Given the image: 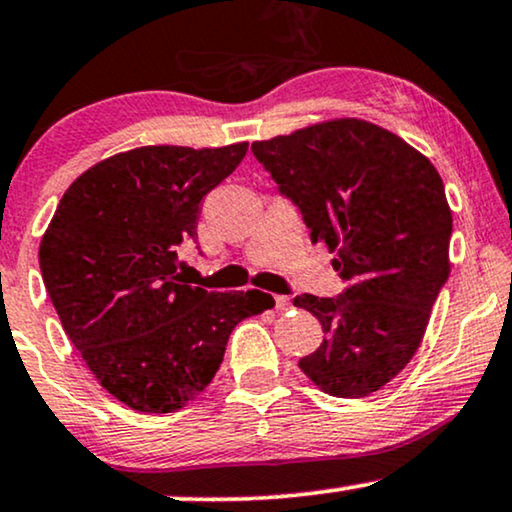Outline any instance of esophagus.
Returning <instances> with one entry per match:
<instances>
[{
  "mask_svg": "<svg viewBox=\"0 0 512 512\" xmlns=\"http://www.w3.org/2000/svg\"><path fill=\"white\" fill-rule=\"evenodd\" d=\"M274 302H276L278 312H286V309L293 307V302H290V297H286V295H276Z\"/></svg>",
  "mask_w": 512,
  "mask_h": 512,
  "instance_id": "34e87169",
  "label": "esophagus"
}]
</instances>
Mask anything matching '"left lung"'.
Masks as SVG:
<instances>
[{"instance_id":"left-lung-1","label":"left lung","mask_w":512,"mask_h":512,"mask_svg":"<svg viewBox=\"0 0 512 512\" xmlns=\"http://www.w3.org/2000/svg\"><path fill=\"white\" fill-rule=\"evenodd\" d=\"M252 153L300 208L312 243L338 252V297L297 295L323 342L300 359L326 394L378 392L416 354L449 278L451 210L435 165L397 134L357 118L255 141Z\"/></svg>"}]
</instances>
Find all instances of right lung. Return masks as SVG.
I'll return each mask as SVG.
<instances>
[{
  "mask_svg": "<svg viewBox=\"0 0 512 512\" xmlns=\"http://www.w3.org/2000/svg\"><path fill=\"white\" fill-rule=\"evenodd\" d=\"M248 144L141 146L82 172L40 243L44 286L63 331L101 387L141 413H172L215 378L226 342L274 300L210 293L177 274L200 200ZM271 297V295H269Z\"/></svg>",
  "mask_w": 512,
  "mask_h": 512,
  "instance_id": "1",
  "label": "right lung"
}]
</instances>
